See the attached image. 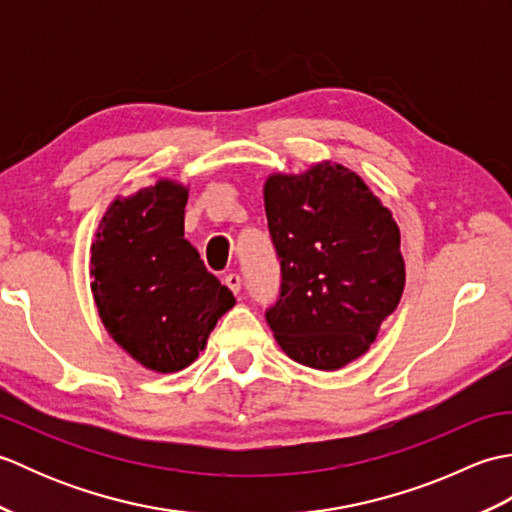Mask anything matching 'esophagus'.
<instances>
[{
  "label": "esophagus",
  "instance_id": "obj_1",
  "mask_svg": "<svg viewBox=\"0 0 512 512\" xmlns=\"http://www.w3.org/2000/svg\"><path fill=\"white\" fill-rule=\"evenodd\" d=\"M224 284H226L228 288H231L233 295H239V290H242V277L231 273V275L224 277Z\"/></svg>",
  "mask_w": 512,
  "mask_h": 512
}]
</instances>
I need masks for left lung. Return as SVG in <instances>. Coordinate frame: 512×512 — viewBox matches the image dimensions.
Returning <instances> with one entry per match:
<instances>
[{
  "instance_id": "8db88e82",
  "label": "left lung",
  "mask_w": 512,
  "mask_h": 512,
  "mask_svg": "<svg viewBox=\"0 0 512 512\" xmlns=\"http://www.w3.org/2000/svg\"><path fill=\"white\" fill-rule=\"evenodd\" d=\"M281 295L266 321L292 361L334 372L361 358L398 308L405 262L394 215L356 171L321 160L264 182Z\"/></svg>"
}]
</instances>
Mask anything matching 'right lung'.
<instances>
[{
    "label": "right lung",
    "mask_w": 512,
    "mask_h": 512,
    "mask_svg": "<svg viewBox=\"0 0 512 512\" xmlns=\"http://www.w3.org/2000/svg\"><path fill=\"white\" fill-rule=\"evenodd\" d=\"M189 184L158 178L116 195L90 246V288L116 345L156 374L189 367L235 306L184 239Z\"/></svg>",
    "instance_id": "obj_1"
}]
</instances>
